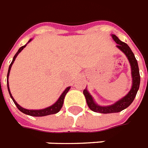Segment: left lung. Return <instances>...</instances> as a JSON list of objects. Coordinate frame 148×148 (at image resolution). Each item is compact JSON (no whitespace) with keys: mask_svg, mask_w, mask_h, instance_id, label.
I'll return each instance as SVG.
<instances>
[{"mask_svg":"<svg viewBox=\"0 0 148 148\" xmlns=\"http://www.w3.org/2000/svg\"><path fill=\"white\" fill-rule=\"evenodd\" d=\"M111 37H112L113 40H114L117 44L116 47L125 54L129 63H130L131 70V77H132V85H131V90H129V92L124 97L116 101L113 104L108 106H101L96 103V101H95L92 95H90L86 88L84 90L83 93L84 97H85L88 107L93 111L97 113H101V114L118 113L124 110V109H126L127 107L131 105V103L134 101L136 97V95L138 93V89H139V87H140V73H139V67H138V61L136 60L134 54L126 43L120 40L119 38L114 34H111Z\"/></svg>","mask_w":148,"mask_h":148,"instance_id":"8db88e82","label":"left lung"}]
</instances>
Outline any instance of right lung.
<instances>
[{
	"label": "right lung",
	"instance_id": "right-lung-1",
	"mask_svg": "<svg viewBox=\"0 0 148 148\" xmlns=\"http://www.w3.org/2000/svg\"><path fill=\"white\" fill-rule=\"evenodd\" d=\"M31 40H32V38L29 40V41L27 43L26 45H24V46H22L21 47H20L19 50H18L17 53H16V54L14 56L12 61H11L10 66H9V68H8V75H7V85H8V92H9V95H10L11 99H12L13 101H14V103H15V105L17 106V108H18V110H20L22 113H24V114H25L30 115V116H33V117H44V116H47V115L57 114V113L60 111L61 108H62L65 96H66L67 93L68 92L70 89H71V87H67V88L64 90V92H63L62 94H61V95L59 97V98L58 99V101H56L55 103H53V104H52L51 106L47 107V108H44V109H40V110H29V109H26V108H22L21 106H20L19 104L16 102V101H15L14 99V97H13L11 93H10V88H9L8 78H9V74H10V69H11V67H12V64H14L15 59H16V58H17V56L19 54L20 52L24 49V47L27 46V45L29 42H31Z\"/></svg>",
	"mask_w": 148,
	"mask_h": 148
}]
</instances>
